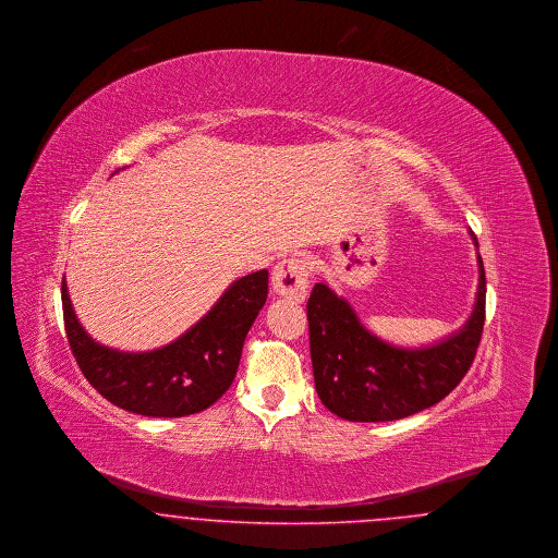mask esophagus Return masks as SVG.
Returning <instances> with one entry per match:
<instances>
[{
    "instance_id": "obj_1",
    "label": "esophagus",
    "mask_w": 558,
    "mask_h": 558,
    "mask_svg": "<svg viewBox=\"0 0 558 558\" xmlns=\"http://www.w3.org/2000/svg\"><path fill=\"white\" fill-rule=\"evenodd\" d=\"M310 267L301 257H289L276 263L271 271V289L276 295L301 303L307 296Z\"/></svg>"
}]
</instances>
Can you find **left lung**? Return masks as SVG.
I'll return each mask as SVG.
<instances>
[{
  "mask_svg": "<svg viewBox=\"0 0 558 558\" xmlns=\"http://www.w3.org/2000/svg\"><path fill=\"white\" fill-rule=\"evenodd\" d=\"M474 244L478 246L476 238ZM465 325L426 348H396L362 325L354 307L318 282L307 301L316 392L348 422H393L440 402L468 373L485 325V267Z\"/></svg>",
  "mask_w": 558,
  "mask_h": 558,
  "instance_id": "obj_1",
  "label": "left lung"
}]
</instances>
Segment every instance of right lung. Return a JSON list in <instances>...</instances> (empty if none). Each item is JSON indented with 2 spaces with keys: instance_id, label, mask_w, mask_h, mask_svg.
I'll list each match as a JSON object with an SVG mask.
<instances>
[{
  "instance_id": "right-lung-1",
  "label": "right lung",
  "mask_w": 558,
  "mask_h": 558,
  "mask_svg": "<svg viewBox=\"0 0 558 558\" xmlns=\"http://www.w3.org/2000/svg\"><path fill=\"white\" fill-rule=\"evenodd\" d=\"M61 299L71 352L102 398L145 417H185L228 392L244 339L267 299V269L235 280L199 323L151 352L97 343L71 307L65 278Z\"/></svg>"
}]
</instances>
